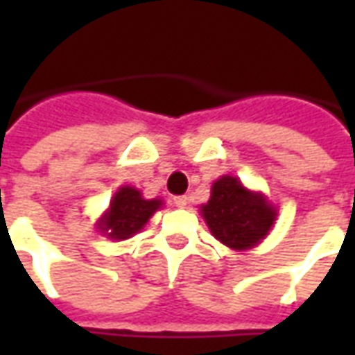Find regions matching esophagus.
Listing matches in <instances>:
<instances>
[{
	"label": "esophagus",
	"mask_w": 355,
	"mask_h": 355,
	"mask_svg": "<svg viewBox=\"0 0 355 355\" xmlns=\"http://www.w3.org/2000/svg\"><path fill=\"white\" fill-rule=\"evenodd\" d=\"M188 203H190V198H188V196H177V198H175V205H177V207L184 209Z\"/></svg>",
	"instance_id": "34e87169"
}]
</instances>
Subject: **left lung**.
<instances>
[{"instance_id": "1", "label": "left lung", "mask_w": 355, "mask_h": 355, "mask_svg": "<svg viewBox=\"0 0 355 355\" xmlns=\"http://www.w3.org/2000/svg\"><path fill=\"white\" fill-rule=\"evenodd\" d=\"M201 216L220 243L234 251H247L266 238L277 211L261 192H251L239 178L224 175L213 182Z\"/></svg>"}]
</instances>
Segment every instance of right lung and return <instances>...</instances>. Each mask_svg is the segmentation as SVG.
Listing matches in <instances>:
<instances>
[{"mask_svg": "<svg viewBox=\"0 0 355 355\" xmlns=\"http://www.w3.org/2000/svg\"><path fill=\"white\" fill-rule=\"evenodd\" d=\"M162 205V200H144L140 190L132 186H121L114 193L108 211L101 216L96 226L102 236L123 241L139 234Z\"/></svg>", "mask_w": 355, "mask_h": 355, "instance_id": "1", "label": "right lung"}]
</instances>
